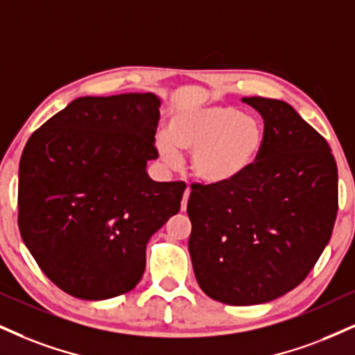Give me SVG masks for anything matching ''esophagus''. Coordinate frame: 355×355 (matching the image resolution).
I'll return each mask as SVG.
<instances>
[{
  "label": "esophagus",
  "mask_w": 355,
  "mask_h": 355,
  "mask_svg": "<svg viewBox=\"0 0 355 355\" xmlns=\"http://www.w3.org/2000/svg\"><path fill=\"white\" fill-rule=\"evenodd\" d=\"M189 196H191V189H189V187H187V189L184 191V196H182V202H181V211L182 212H186L187 199H189Z\"/></svg>",
  "instance_id": "34e87169"
}]
</instances>
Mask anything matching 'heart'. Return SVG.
Returning <instances> with one entry per match:
<instances>
[{"label": "heart", "instance_id": "obj_1", "mask_svg": "<svg viewBox=\"0 0 355 355\" xmlns=\"http://www.w3.org/2000/svg\"><path fill=\"white\" fill-rule=\"evenodd\" d=\"M263 138L255 116L229 105H199L169 118L168 137H157L156 150L171 168L181 164L178 149L192 153V173L200 182L229 186L253 168Z\"/></svg>", "mask_w": 355, "mask_h": 355}]
</instances>
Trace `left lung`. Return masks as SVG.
I'll return each mask as SVG.
<instances>
[{
    "label": "left lung",
    "instance_id": "left-lung-1",
    "mask_svg": "<svg viewBox=\"0 0 355 355\" xmlns=\"http://www.w3.org/2000/svg\"><path fill=\"white\" fill-rule=\"evenodd\" d=\"M265 123L253 168L229 186L192 184L187 216L196 279L232 306L268 303L308 277L338 216L329 144L286 102L245 97Z\"/></svg>",
    "mask_w": 355,
    "mask_h": 355
}]
</instances>
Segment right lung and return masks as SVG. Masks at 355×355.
<instances>
[{"mask_svg": "<svg viewBox=\"0 0 355 355\" xmlns=\"http://www.w3.org/2000/svg\"><path fill=\"white\" fill-rule=\"evenodd\" d=\"M155 94L80 97L34 131L19 161L17 225L60 290L108 300L133 290L146 243L176 216L186 184L156 182Z\"/></svg>", "mask_w": 355, "mask_h": 355, "instance_id": "obj_1", "label": "right lung"}]
</instances>
